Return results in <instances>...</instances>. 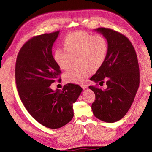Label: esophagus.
<instances>
[{
    "label": "esophagus",
    "instance_id": "34e87169",
    "mask_svg": "<svg viewBox=\"0 0 152 152\" xmlns=\"http://www.w3.org/2000/svg\"><path fill=\"white\" fill-rule=\"evenodd\" d=\"M81 87H82V89H86V88H87V85H82L81 86Z\"/></svg>",
    "mask_w": 152,
    "mask_h": 152
}]
</instances>
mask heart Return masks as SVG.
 I'll return each mask as SVG.
<instances>
[{"mask_svg":"<svg viewBox=\"0 0 152 152\" xmlns=\"http://www.w3.org/2000/svg\"><path fill=\"white\" fill-rule=\"evenodd\" d=\"M63 48L57 49L54 59L62 70L70 66L72 58L78 57L80 67L72 68L64 74L66 82L83 84L92 72L102 66L107 57L108 44L102 35H94L86 31H75L67 35L63 42Z\"/></svg>","mask_w":152,"mask_h":152,"instance_id":"heart-1","label":"heart"}]
</instances>
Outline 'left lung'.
<instances>
[{"mask_svg": "<svg viewBox=\"0 0 152 152\" xmlns=\"http://www.w3.org/2000/svg\"><path fill=\"white\" fill-rule=\"evenodd\" d=\"M95 31L107 39L108 51L103 65L91 78L107 88H89L95 94L91 108L99 120L113 123L121 120L131 107L140 85V70L137 55L132 44L125 35L107 28Z\"/></svg>", "mask_w": 152, "mask_h": 152, "instance_id": "obj_1", "label": "left lung"}]
</instances>
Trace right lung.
Returning <instances> with one entry per match:
<instances>
[{
    "mask_svg": "<svg viewBox=\"0 0 152 152\" xmlns=\"http://www.w3.org/2000/svg\"><path fill=\"white\" fill-rule=\"evenodd\" d=\"M59 31L35 36L23 45L18 54L16 84L20 98L31 115L42 126L60 128L73 117V104L82 91L68 84L62 91H53L51 84L59 80L61 70L52 54Z\"/></svg>",
    "mask_w": 152,
    "mask_h": 152,
    "instance_id": "obj_1",
    "label": "right lung"
}]
</instances>
